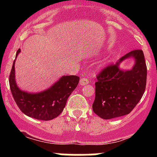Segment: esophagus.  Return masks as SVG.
Returning <instances> with one entry per match:
<instances>
[{"instance_id": "esophagus-1", "label": "esophagus", "mask_w": 157, "mask_h": 157, "mask_svg": "<svg viewBox=\"0 0 157 157\" xmlns=\"http://www.w3.org/2000/svg\"><path fill=\"white\" fill-rule=\"evenodd\" d=\"M89 83H90V81H89L88 79L86 78V77H81V78H80V84L81 85V86H86V85H87Z\"/></svg>"}]
</instances>
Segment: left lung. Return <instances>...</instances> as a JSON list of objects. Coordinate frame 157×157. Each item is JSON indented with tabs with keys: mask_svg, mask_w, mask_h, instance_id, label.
<instances>
[{
	"mask_svg": "<svg viewBox=\"0 0 157 157\" xmlns=\"http://www.w3.org/2000/svg\"><path fill=\"white\" fill-rule=\"evenodd\" d=\"M129 57L136 61L131 70L120 69L121 61ZM93 110L103 119L129 114L143 96L147 84V65L142 50L131 51L115 64H110L97 75Z\"/></svg>",
	"mask_w": 157,
	"mask_h": 157,
	"instance_id": "left-lung-1",
	"label": "left lung"
}]
</instances>
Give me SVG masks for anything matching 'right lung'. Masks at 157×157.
Masks as SVG:
<instances>
[{
  "instance_id": "1",
  "label": "right lung",
  "mask_w": 157,
  "mask_h": 157,
  "mask_svg": "<svg viewBox=\"0 0 157 157\" xmlns=\"http://www.w3.org/2000/svg\"><path fill=\"white\" fill-rule=\"evenodd\" d=\"M20 48L16 54L17 58ZM15 60L10 74L9 83L11 93L22 112L31 118L48 121L58 117L64 110L67 99L78 85L80 77L75 75L63 76L48 90L30 93L17 86L15 80Z\"/></svg>"
}]
</instances>
